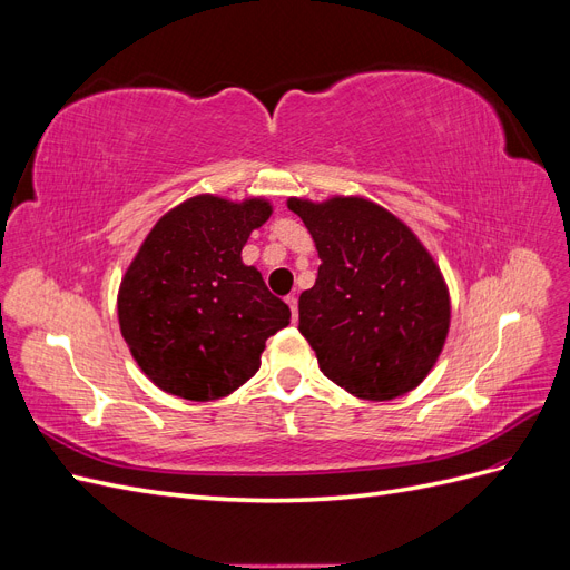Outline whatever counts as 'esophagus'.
Listing matches in <instances>:
<instances>
[{"instance_id": "obj_1", "label": "esophagus", "mask_w": 570, "mask_h": 570, "mask_svg": "<svg viewBox=\"0 0 570 570\" xmlns=\"http://www.w3.org/2000/svg\"><path fill=\"white\" fill-rule=\"evenodd\" d=\"M287 306H289V312H292V323H297V318H299V312H297V297H287Z\"/></svg>"}]
</instances>
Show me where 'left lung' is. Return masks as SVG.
Segmentation results:
<instances>
[{"instance_id":"8db88e82","label":"left lung","mask_w":570,"mask_h":570,"mask_svg":"<svg viewBox=\"0 0 570 570\" xmlns=\"http://www.w3.org/2000/svg\"><path fill=\"white\" fill-rule=\"evenodd\" d=\"M318 249L299 297V333L325 377L358 400L419 387L450 333V292L421 239L364 197L287 199Z\"/></svg>"}]
</instances>
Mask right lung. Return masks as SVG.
<instances>
[{
	"instance_id": "add662e5",
	"label": "right lung",
	"mask_w": 570,
	"mask_h": 570,
	"mask_svg": "<svg viewBox=\"0 0 570 570\" xmlns=\"http://www.w3.org/2000/svg\"><path fill=\"white\" fill-rule=\"evenodd\" d=\"M271 202L197 195L157 220L118 287L120 335L159 390L189 402L228 396L289 323L262 273L243 264Z\"/></svg>"
}]
</instances>
